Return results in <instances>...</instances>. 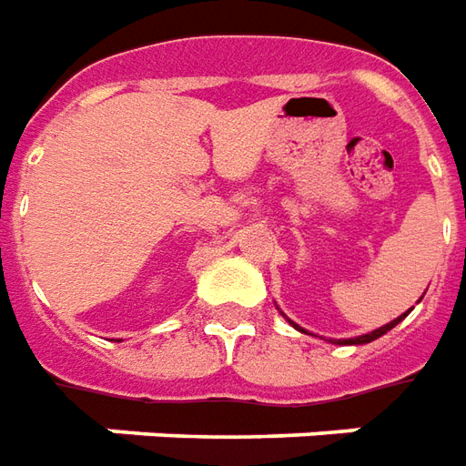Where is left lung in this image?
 <instances>
[{
    "instance_id": "1",
    "label": "left lung",
    "mask_w": 466,
    "mask_h": 466,
    "mask_svg": "<svg viewBox=\"0 0 466 466\" xmlns=\"http://www.w3.org/2000/svg\"><path fill=\"white\" fill-rule=\"evenodd\" d=\"M410 310H412V308H410ZM410 310H407L405 315H400V318H395V320H392V322H387V325H382V328H377V330L368 332V335H360V338H350V340H332V342H338V345H365V342H372V340H377V338H382V335H385L387 330H392V328H395L397 322H402V320H405L407 315H410ZM290 325H293L295 330L305 332L303 328H298V325H295L293 320H290Z\"/></svg>"
}]
</instances>
